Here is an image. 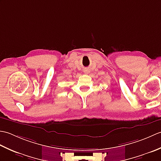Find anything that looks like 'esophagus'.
Segmentation results:
<instances>
[{"label":"esophagus","mask_w":161,"mask_h":161,"mask_svg":"<svg viewBox=\"0 0 161 161\" xmlns=\"http://www.w3.org/2000/svg\"><path fill=\"white\" fill-rule=\"evenodd\" d=\"M83 72H84V73H85V74H88L90 73V69L88 68H84Z\"/></svg>","instance_id":"obj_1"}]
</instances>
